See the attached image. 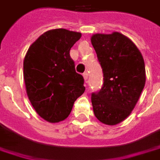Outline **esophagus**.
I'll use <instances>...</instances> for the list:
<instances>
[{
	"mask_svg": "<svg viewBox=\"0 0 160 160\" xmlns=\"http://www.w3.org/2000/svg\"><path fill=\"white\" fill-rule=\"evenodd\" d=\"M83 78H84V80H85V81H86V83L88 82L87 80H88V72H84L83 73Z\"/></svg>",
	"mask_w": 160,
	"mask_h": 160,
	"instance_id": "1",
	"label": "esophagus"
}]
</instances>
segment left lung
Masks as SVG:
<instances>
[{
  "instance_id": "1",
  "label": "left lung",
  "mask_w": 160,
  "mask_h": 160,
  "mask_svg": "<svg viewBox=\"0 0 160 160\" xmlns=\"http://www.w3.org/2000/svg\"><path fill=\"white\" fill-rule=\"evenodd\" d=\"M91 42L104 76L100 91L92 94L93 112L100 122L114 126L138 102L146 84L145 61L134 43L119 32L94 33Z\"/></svg>"
}]
</instances>
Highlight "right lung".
<instances>
[{
	"label": "right lung",
	"mask_w": 160,
	"mask_h": 160,
	"mask_svg": "<svg viewBox=\"0 0 160 160\" xmlns=\"http://www.w3.org/2000/svg\"><path fill=\"white\" fill-rule=\"evenodd\" d=\"M81 33L65 28L42 33L30 46L23 61L26 91L33 109L50 123L66 119L85 92L82 75L75 72L70 49Z\"/></svg>",
	"instance_id": "right-lung-1"
}]
</instances>
